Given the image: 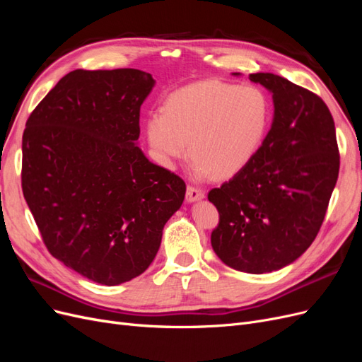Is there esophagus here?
Here are the masks:
<instances>
[{
    "instance_id": "1",
    "label": "esophagus",
    "mask_w": 362,
    "mask_h": 362,
    "mask_svg": "<svg viewBox=\"0 0 362 362\" xmlns=\"http://www.w3.org/2000/svg\"><path fill=\"white\" fill-rule=\"evenodd\" d=\"M205 198V192L201 189H196L193 185H189L187 192H185V199L187 202H196V201H201Z\"/></svg>"
}]
</instances>
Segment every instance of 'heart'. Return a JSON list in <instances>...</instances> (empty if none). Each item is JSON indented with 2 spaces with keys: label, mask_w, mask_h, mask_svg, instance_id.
<instances>
[{
  "label": "heart",
  "mask_w": 362,
  "mask_h": 362,
  "mask_svg": "<svg viewBox=\"0 0 362 362\" xmlns=\"http://www.w3.org/2000/svg\"><path fill=\"white\" fill-rule=\"evenodd\" d=\"M267 96L255 86L206 80L169 95L149 115L148 141L166 168L189 154L196 177L231 178L254 160L270 127Z\"/></svg>",
  "instance_id": "heart-1"
}]
</instances>
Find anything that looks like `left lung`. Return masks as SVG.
I'll return each instance as SVG.
<instances>
[{"label":"left lung","instance_id":"obj_1","mask_svg":"<svg viewBox=\"0 0 362 362\" xmlns=\"http://www.w3.org/2000/svg\"><path fill=\"white\" fill-rule=\"evenodd\" d=\"M249 80L272 93V127L254 160L208 193V201L221 216L211 233L216 255L235 270L261 275L291 264L314 242L339 154L322 98L275 74H250Z\"/></svg>","mask_w":362,"mask_h":362}]
</instances>
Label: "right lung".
Returning a JSON list of instances; mask_svg holds the SVG:
<instances>
[{"label":"right lung","mask_w":362,"mask_h":362,"mask_svg":"<svg viewBox=\"0 0 362 362\" xmlns=\"http://www.w3.org/2000/svg\"><path fill=\"white\" fill-rule=\"evenodd\" d=\"M156 80L139 69L64 75L30 115L23 192L54 258L101 286L154 261L185 182L137 146L140 107Z\"/></svg>","instance_id":"1"}]
</instances>
